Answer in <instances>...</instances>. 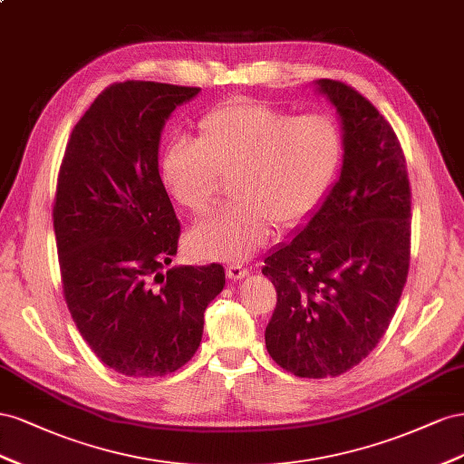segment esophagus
I'll list each match as a JSON object with an SVG mask.
<instances>
[{
    "mask_svg": "<svg viewBox=\"0 0 464 464\" xmlns=\"http://www.w3.org/2000/svg\"><path fill=\"white\" fill-rule=\"evenodd\" d=\"M245 276H248V270L245 266H241V264H231V266H227V277L229 280H243Z\"/></svg>",
    "mask_w": 464,
    "mask_h": 464,
    "instance_id": "1",
    "label": "esophagus"
}]
</instances>
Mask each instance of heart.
Segmentation results:
<instances>
[{
  "label": "heart",
  "instance_id": "1",
  "mask_svg": "<svg viewBox=\"0 0 464 464\" xmlns=\"http://www.w3.org/2000/svg\"><path fill=\"white\" fill-rule=\"evenodd\" d=\"M342 155V130L330 114L295 116L233 99L200 118L194 143L167 145L161 173L173 200L196 218L208 214L229 179L233 202L198 223L188 241L198 256L241 262L268 241L274 225L294 229L314 214Z\"/></svg>",
  "mask_w": 464,
  "mask_h": 464
}]
</instances>
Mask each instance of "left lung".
I'll list each match as a JSON object with an SVG mask.
<instances>
[{
    "instance_id": "obj_1",
    "label": "left lung",
    "mask_w": 464,
    "mask_h": 464,
    "mask_svg": "<svg viewBox=\"0 0 464 464\" xmlns=\"http://www.w3.org/2000/svg\"><path fill=\"white\" fill-rule=\"evenodd\" d=\"M316 83L342 121L340 179L262 268L277 294L266 350L285 372L307 379L346 373L373 352L399 307L412 233V192L392 126L353 87Z\"/></svg>"
}]
</instances>
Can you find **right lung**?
<instances>
[{"label": "right lung", "instance_id": "obj_1", "mask_svg": "<svg viewBox=\"0 0 464 464\" xmlns=\"http://www.w3.org/2000/svg\"><path fill=\"white\" fill-rule=\"evenodd\" d=\"M200 87L112 83L73 126L54 209L63 299L99 360L126 377H163L190 362L221 264L163 268L180 223L159 177L165 121Z\"/></svg>", "mask_w": 464, "mask_h": 464}]
</instances>
